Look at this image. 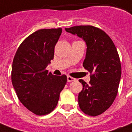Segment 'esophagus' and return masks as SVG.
Here are the masks:
<instances>
[{
  "label": "esophagus",
  "instance_id": "1",
  "mask_svg": "<svg viewBox=\"0 0 132 132\" xmlns=\"http://www.w3.org/2000/svg\"><path fill=\"white\" fill-rule=\"evenodd\" d=\"M68 82H72V81H75V80H76V79L74 78H72V77H71V76H70V75H68Z\"/></svg>",
  "mask_w": 132,
  "mask_h": 132
}]
</instances>
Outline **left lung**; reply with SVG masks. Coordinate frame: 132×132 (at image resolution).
<instances>
[{
  "instance_id": "left-lung-1",
  "label": "left lung",
  "mask_w": 132,
  "mask_h": 132,
  "mask_svg": "<svg viewBox=\"0 0 132 132\" xmlns=\"http://www.w3.org/2000/svg\"><path fill=\"white\" fill-rule=\"evenodd\" d=\"M65 31L86 42L83 67L90 72V80L88 84L79 80L82 90L78 95V104L86 115L98 116L112 105L118 93L121 65L116 47L105 31L95 26H73Z\"/></svg>"
}]
</instances>
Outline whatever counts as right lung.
<instances>
[{
  "mask_svg": "<svg viewBox=\"0 0 132 132\" xmlns=\"http://www.w3.org/2000/svg\"><path fill=\"white\" fill-rule=\"evenodd\" d=\"M62 29H43L27 37L13 60L11 80L19 101L38 116L51 113L57 106L67 76H56L46 68L54 58V47Z\"/></svg>",
  "mask_w": 132,
  "mask_h": 132,
  "instance_id": "obj_1",
  "label": "right lung"
}]
</instances>
